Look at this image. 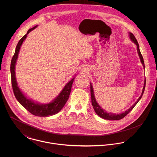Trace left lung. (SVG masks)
<instances>
[{
	"mask_svg": "<svg viewBox=\"0 0 157 157\" xmlns=\"http://www.w3.org/2000/svg\"><path fill=\"white\" fill-rule=\"evenodd\" d=\"M129 38L131 40L132 42H133L135 44L136 46V49H137V52L138 54V56L140 57L141 63H142L144 69V60L143 58V56L141 54V52L140 51V48H139V45L136 39V38L135 37L134 34L131 33H129ZM90 95H91V102H92V105L94 108V109L95 111V113L101 118H104L105 120H118L120 119H122L123 118H124L127 114H128L129 112H131L132 109L135 107V106L138 103V102L140 101V100L141 98L144 89H145V86H146V78L144 79V86H143V88L142 90V92L141 95L140 96V97L138 98V100L135 102L134 105L132 106H131L128 110H126L124 112H122V113H114L112 112H106L105 110L103 109L101 106L98 105V103H97L95 98V95H94V88L92 87V85L90 83Z\"/></svg>",
	"mask_w": 157,
	"mask_h": 157,
	"instance_id": "1",
	"label": "left lung"
}]
</instances>
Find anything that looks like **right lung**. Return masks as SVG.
Segmentation results:
<instances>
[{"label":"right lung","instance_id":"obj_1","mask_svg":"<svg viewBox=\"0 0 157 157\" xmlns=\"http://www.w3.org/2000/svg\"><path fill=\"white\" fill-rule=\"evenodd\" d=\"M38 25L35 26L33 28L29 29L27 33L23 36L22 38L19 40L17 45L16 48L15 53L12 58L11 67H10V71L11 75V84L14 95L17 99V100L20 103L21 105L33 115L45 117H49L53 115H55L60 112L61 109L63 108L65 105L67 101L71 90L72 83L74 82V80L75 78V76L72 78V79L69 81L66 85L64 86L63 89L59 93V94L51 102L49 103H40L34 100L28 98L23 93L22 90L19 88L17 85V82L16 78V64L17 62V60L18 58V55L20 51L21 47L22 45L23 41L27 37V35L36 28H37Z\"/></svg>","mask_w":157,"mask_h":157}]
</instances>
